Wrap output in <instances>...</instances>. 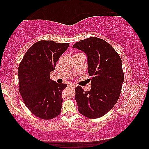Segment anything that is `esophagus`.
<instances>
[{"mask_svg": "<svg viewBox=\"0 0 149 149\" xmlns=\"http://www.w3.org/2000/svg\"><path fill=\"white\" fill-rule=\"evenodd\" d=\"M75 86H75V85L73 84H70L68 85V87H72V88H74Z\"/></svg>", "mask_w": 149, "mask_h": 149, "instance_id": "obj_1", "label": "esophagus"}]
</instances>
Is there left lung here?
Listing matches in <instances>:
<instances>
[{
	"mask_svg": "<svg viewBox=\"0 0 149 149\" xmlns=\"http://www.w3.org/2000/svg\"><path fill=\"white\" fill-rule=\"evenodd\" d=\"M88 55L91 90L75 88L78 111L89 118H98L110 111L118 100L124 81V72L118 53L105 40L91 37L73 45Z\"/></svg>",
	"mask_w": 149,
	"mask_h": 149,
	"instance_id": "left-lung-1",
	"label": "left lung"
}]
</instances>
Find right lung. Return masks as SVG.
<instances>
[{
	"mask_svg": "<svg viewBox=\"0 0 149 149\" xmlns=\"http://www.w3.org/2000/svg\"><path fill=\"white\" fill-rule=\"evenodd\" d=\"M69 44L51 40L37 42L19 64V91L26 107L39 118L50 120L60 114L61 94L67 85L52 81L50 73Z\"/></svg>",
	"mask_w": 149,
	"mask_h": 149,
	"instance_id": "add662e5",
	"label": "right lung"
}]
</instances>
